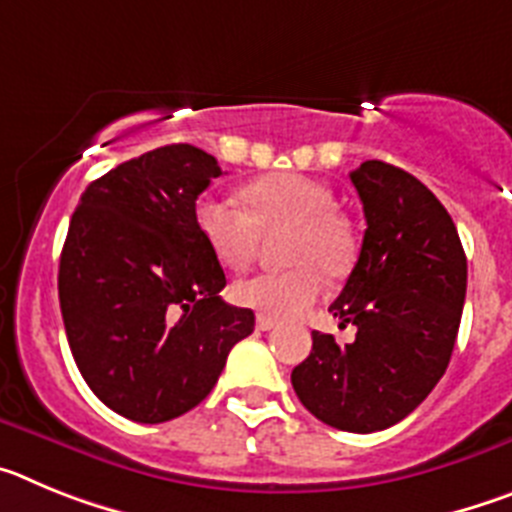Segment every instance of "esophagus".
I'll return each instance as SVG.
<instances>
[{
    "label": "esophagus",
    "mask_w": 512,
    "mask_h": 512,
    "mask_svg": "<svg viewBox=\"0 0 512 512\" xmlns=\"http://www.w3.org/2000/svg\"><path fill=\"white\" fill-rule=\"evenodd\" d=\"M274 325H277V320L264 318V315H259V318H256V328H259V330H271Z\"/></svg>",
    "instance_id": "obj_1"
}]
</instances>
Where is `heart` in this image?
Here are the masks:
<instances>
[{
    "label": "heart",
    "instance_id": "obj_1",
    "mask_svg": "<svg viewBox=\"0 0 512 512\" xmlns=\"http://www.w3.org/2000/svg\"><path fill=\"white\" fill-rule=\"evenodd\" d=\"M243 210L202 197L194 205L197 233L225 269H246L259 233L282 230L279 261L287 269L264 271L233 284V300L264 318H295L318 300L320 277H346L356 259L354 225L333 207V192L305 174H271L241 189Z\"/></svg>",
    "mask_w": 512,
    "mask_h": 512
}]
</instances>
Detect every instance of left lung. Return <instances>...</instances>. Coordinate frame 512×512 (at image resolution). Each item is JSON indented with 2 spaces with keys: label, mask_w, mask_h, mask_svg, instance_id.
<instances>
[{
  "label": "left lung",
  "mask_w": 512,
  "mask_h": 512,
  "mask_svg": "<svg viewBox=\"0 0 512 512\" xmlns=\"http://www.w3.org/2000/svg\"><path fill=\"white\" fill-rule=\"evenodd\" d=\"M366 230L346 287L328 307L356 341L312 333L292 369L300 402L323 423L374 433L408 418L451 361L467 295V256L436 194L384 161L351 171Z\"/></svg>",
  "instance_id": "left-lung-1"
}]
</instances>
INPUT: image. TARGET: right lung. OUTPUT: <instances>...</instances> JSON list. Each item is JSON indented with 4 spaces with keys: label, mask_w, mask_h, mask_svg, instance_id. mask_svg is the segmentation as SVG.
I'll list each match as a JSON object with an SVG mask.
<instances>
[{
    "label": "right lung",
    "mask_w": 512,
    "mask_h": 512,
    "mask_svg": "<svg viewBox=\"0 0 512 512\" xmlns=\"http://www.w3.org/2000/svg\"><path fill=\"white\" fill-rule=\"evenodd\" d=\"M189 143L156 148L81 194L58 266L71 354L89 390L135 423L197 408L253 310L220 297L225 271L194 225L197 197L220 176Z\"/></svg>",
    "instance_id": "1"
}]
</instances>
